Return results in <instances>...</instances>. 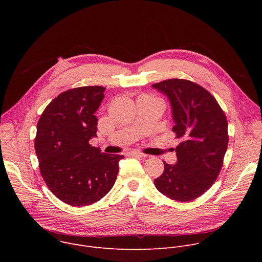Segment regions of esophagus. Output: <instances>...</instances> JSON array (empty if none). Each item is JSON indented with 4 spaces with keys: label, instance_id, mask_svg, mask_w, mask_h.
<instances>
[{
    "label": "esophagus",
    "instance_id": "esophagus-1",
    "mask_svg": "<svg viewBox=\"0 0 262 262\" xmlns=\"http://www.w3.org/2000/svg\"><path fill=\"white\" fill-rule=\"evenodd\" d=\"M132 156H135V157H140V158H146V155L140 152V151H132L130 152Z\"/></svg>",
    "mask_w": 262,
    "mask_h": 262
}]
</instances>
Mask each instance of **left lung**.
<instances>
[{
  "mask_svg": "<svg viewBox=\"0 0 262 262\" xmlns=\"http://www.w3.org/2000/svg\"><path fill=\"white\" fill-rule=\"evenodd\" d=\"M152 87L167 95L175 122L172 130L181 142L175 148L177 163L164 162L156 188L168 198L192 201L217 178L228 147V122L216 99L202 86L171 79Z\"/></svg>",
  "mask_w": 262,
  "mask_h": 262,
  "instance_id": "8db88e82",
  "label": "left lung"
}]
</instances>
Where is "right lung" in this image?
Instances as JSON below:
<instances>
[{
	"instance_id": "add662e5",
	"label": "right lung",
	"mask_w": 262,
	"mask_h": 262,
	"mask_svg": "<svg viewBox=\"0 0 262 262\" xmlns=\"http://www.w3.org/2000/svg\"><path fill=\"white\" fill-rule=\"evenodd\" d=\"M105 88L86 86L59 94L37 123L35 151L51 192L71 206L90 205L104 197L116 181L124 157L105 155L90 145L96 137L94 115Z\"/></svg>"
}]
</instances>
